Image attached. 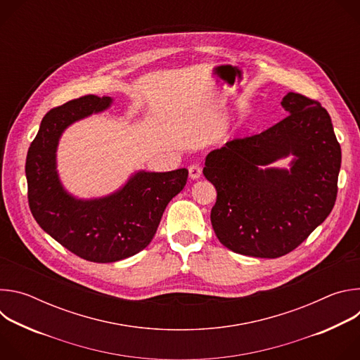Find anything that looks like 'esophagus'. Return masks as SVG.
<instances>
[{"label": "esophagus", "instance_id": "1", "mask_svg": "<svg viewBox=\"0 0 360 360\" xmlns=\"http://www.w3.org/2000/svg\"><path fill=\"white\" fill-rule=\"evenodd\" d=\"M188 171H189V178H191V179H198V178H200V175H202V168H200L199 165H196V164L191 165V167L188 168Z\"/></svg>", "mask_w": 360, "mask_h": 360}]
</instances>
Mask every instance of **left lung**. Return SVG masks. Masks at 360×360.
I'll return each instance as SVG.
<instances>
[{
	"label": "left lung",
	"mask_w": 360,
	"mask_h": 360,
	"mask_svg": "<svg viewBox=\"0 0 360 360\" xmlns=\"http://www.w3.org/2000/svg\"><path fill=\"white\" fill-rule=\"evenodd\" d=\"M289 114L269 129L211 150L203 175L217 189L212 228L228 249L279 258L330 214L342 152L332 120L318 101L288 92ZM292 157L289 169L271 164Z\"/></svg>",
	"instance_id": "obj_1"
}]
</instances>
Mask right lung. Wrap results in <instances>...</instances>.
Segmentation results:
<instances>
[{"mask_svg":"<svg viewBox=\"0 0 360 360\" xmlns=\"http://www.w3.org/2000/svg\"><path fill=\"white\" fill-rule=\"evenodd\" d=\"M111 96L85 95L51 110L41 121L25 162L28 202L37 224L82 259L117 262L145 249L155 235L169 200L185 186L188 169L136 171L115 192L101 198L70 193L57 169L64 131L112 105Z\"/></svg>","mask_w":360,"mask_h":360,"instance_id":"right-lung-1","label":"right lung"}]
</instances>
